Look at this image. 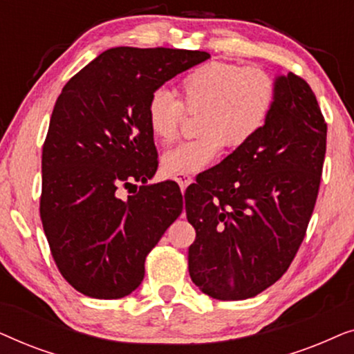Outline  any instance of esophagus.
Here are the masks:
<instances>
[{"instance_id": "obj_1", "label": "esophagus", "mask_w": 354, "mask_h": 354, "mask_svg": "<svg viewBox=\"0 0 354 354\" xmlns=\"http://www.w3.org/2000/svg\"><path fill=\"white\" fill-rule=\"evenodd\" d=\"M174 178H176V182L178 183V187L182 188V192L185 190L187 185H190V183L193 182V178L190 176H185V174H178V176H176Z\"/></svg>"}]
</instances>
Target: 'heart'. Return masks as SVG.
Wrapping results in <instances>:
<instances>
[{
  "label": "heart",
  "mask_w": 354,
  "mask_h": 354,
  "mask_svg": "<svg viewBox=\"0 0 354 354\" xmlns=\"http://www.w3.org/2000/svg\"><path fill=\"white\" fill-rule=\"evenodd\" d=\"M177 100L167 90L153 91L147 104L149 132L169 143L178 135L188 113H198V137L169 148L161 158L171 176L198 174L219 158L224 145L239 149L253 142L274 108V77L256 66L241 67L227 61H207L178 82Z\"/></svg>",
  "instance_id": "obj_1"
}]
</instances>
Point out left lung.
I'll return each mask as SVG.
<instances>
[{
	"label": "left lung",
	"instance_id": "1",
	"mask_svg": "<svg viewBox=\"0 0 354 354\" xmlns=\"http://www.w3.org/2000/svg\"><path fill=\"white\" fill-rule=\"evenodd\" d=\"M275 85L274 108L253 142L185 192L196 230L190 277L222 301L253 298L287 272L317 200L327 124L306 80L288 72Z\"/></svg>",
	"mask_w": 354,
	"mask_h": 354
}]
</instances>
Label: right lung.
<instances>
[{
  "label": "right lung",
  "mask_w": 354,
  "mask_h": 354,
  "mask_svg": "<svg viewBox=\"0 0 354 354\" xmlns=\"http://www.w3.org/2000/svg\"><path fill=\"white\" fill-rule=\"evenodd\" d=\"M207 57L111 48L57 96L43 145L40 217L53 259L77 292L98 299L132 293L148 253L182 214L176 182L147 185L158 169L147 104L159 86ZM119 186H133L134 195L122 201Z\"/></svg>",
  "instance_id": "right-lung-1"
}]
</instances>
